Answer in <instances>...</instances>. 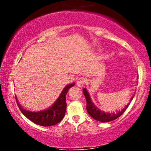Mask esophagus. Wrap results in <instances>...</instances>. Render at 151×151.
<instances>
[{
	"mask_svg": "<svg viewBox=\"0 0 151 151\" xmlns=\"http://www.w3.org/2000/svg\"><path fill=\"white\" fill-rule=\"evenodd\" d=\"M86 77H79L77 81V86H79V87H82V86H84V84L86 83Z\"/></svg>",
	"mask_w": 151,
	"mask_h": 151,
	"instance_id": "esophagus-1",
	"label": "esophagus"
}]
</instances>
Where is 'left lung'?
<instances>
[{"instance_id":"obj_1","label":"left lung","mask_w":151,"mask_h":151,"mask_svg":"<svg viewBox=\"0 0 151 151\" xmlns=\"http://www.w3.org/2000/svg\"><path fill=\"white\" fill-rule=\"evenodd\" d=\"M83 93H84V96L86 98V110H87L88 114L91 116L93 119H94L95 120L101 121V122H109V121H111L116 119L117 118L121 116L124 113V111L126 110V109L129 106V104L126 105L123 110L120 111H118L116 113H106V112L102 111L99 109V108L96 106L92 101H91V98H90L89 92L87 91V90L86 89H83ZM133 97H131V100L133 99Z\"/></svg>"}]
</instances>
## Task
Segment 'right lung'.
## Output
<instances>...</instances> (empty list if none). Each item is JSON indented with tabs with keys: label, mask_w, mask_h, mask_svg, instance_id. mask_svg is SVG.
<instances>
[{
	"label": "right lung",
	"mask_w": 151,
	"mask_h": 151,
	"mask_svg": "<svg viewBox=\"0 0 151 151\" xmlns=\"http://www.w3.org/2000/svg\"><path fill=\"white\" fill-rule=\"evenodd\" d=\"M74 84L75 83L70 84L65 86V88L62 90L61 94L57 99L56 102L54 104V105L50 108L45 109V110L37 111L26 110L22 108L21 105H20L18 101L17 100L16 96H15L17 104L22 114L35 124L42 126H54L60 122L65 116L66 108H67L66 94L67 93L69 89L74 86Z\"/></svg>",
	"instance_id": "right-lung-1"
}]
</instances>
